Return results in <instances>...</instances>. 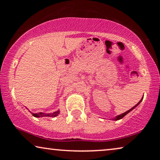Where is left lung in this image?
Returning <instances> with one entry per match:
<instances>
[{"label":"left lung","instance_id":"left-lung-1","mask_svg":"<svg viewBox=\"0 0 160 160\" xmlns=\"http://www.w3.org/2000/svg\"><path fill=\"white\" fill-rule=\"evenodd\" d=\"M143 98H141V100H140V101H139L138 102V103H137L136 105H135V106H133L132 108H130V110H128V111H126V112H124V113H122V114H119V115H118V116H117V117H114V118H113V120H114V121H115V120H116V121H117V120H119V119H122V118H123V117H124V116H126L127 114H128V113L129 112H130V111H132V110H133V109H134L135 108H136V107H137L138 106V105H139L140 103H141V102L142 101V100H143Z\"/></svg>","mask_w":160,"mask_h":160}]
</instances>
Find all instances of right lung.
Wrapping results in <instances>:
<instances>
[{
	"label": "right lung",
	"instance_id": "add662e5",
	"mask_svg": "<svg viewBox=\"0 0 160 160\" xmlns=\"http://www.w3.org/2000/svg\"><path fill=\"white\" fill-rule=\"evenodd\" d=\"M32 113V112H31ZM59 113H60V110H58L57 111H54L53 113H44L42 112H39L37 113H32V114L35 117H55L57 116H58Z\"/></svg>",
	"mask_w": 160,
	"mask_h": 160
}]
</instances>
